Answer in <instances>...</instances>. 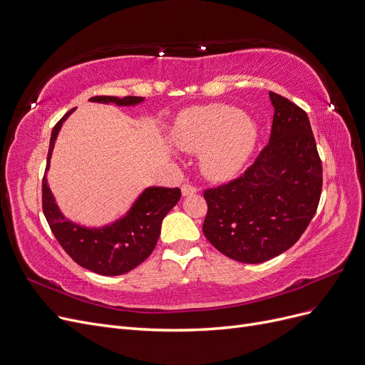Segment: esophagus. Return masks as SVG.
I'll return each mask as SVG.
<instances>
[{
    "label": "esophagus",
    "instance_id": "1",
    "mask_svg": "<svg viewBox=\"0 0 365 365\" xmlns=\"http://www.w3.org/2000/svg\"><path fill=\"white\" fill-rule=\"evenodd\" d=\"M195 192H197V187H195V186H192V185H190V183L182 185V194H183V195H192V194H195Z\"/></svg>",
    "mask_w": 365,
    "mask_h": 365
}]
</instances>
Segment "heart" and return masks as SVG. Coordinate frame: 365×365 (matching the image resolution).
Instances as JSON below:
<instances>
[{"label":"heart","instance_id":"1","mask_svg":"<svg viewBox=\"0 0 365 365\" xmlns=\"http://www.w3.org/2000/svg\"><path fill=\"white\" fill-rule=\"evenodd\" d=\"M255 138L254 121L228 105L190 108L173 126L175 145L186 152H201V170L213 180L235 175L252 152Z\"/></svg>","mask_w":365,"mask_h":365}]
</instances>
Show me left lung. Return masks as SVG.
<instances>
[{
    "mask_svg": "<svg viewBox=\"0 0 365 365\" xmlns=\"http://www.w3.org/2000/svg\"><path fill=\"white\" fill-rule=\"evenodd\" d=\"M269 143L239 178L205 190L203 233L227 257L263 263L299 240L317 210L322 160L307 113L271 91Z\"/></svg>",
    "mask_w": 365,
    "mask_h": 365,
    "instance_id": "left-lung-1",
    "label": "left lung"
}]
</instances>
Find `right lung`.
I'll list each match as a JSON object with an SVG mask.
<instances>
[{"label": "right lung", "mask_w": 365, "mask_h": 365, "mask_svg": "<svg viewBox=\"0 0 365 365\" xmlns=\"http://www.w3.org/2000/svg\"><path fill=\"white\" fill-rule=\"evenodd\" d=\"M90 101L129 106L143 102V98L94 96ZM72 113L73 110L66 113L52 129L46 171L58 130ZM180 195L179 187H147L123 218L102 228H87L63 217L48 186L46 174L42 180L43 213L58 244L79 266L106 277L126 274L152 254L160 235L162 220L178 205Z\"/></svg>", "instance_id": "obj_1"}]
</instances>
